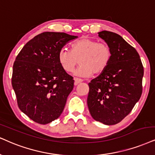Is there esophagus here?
Wrapping results in <instances>:
<instances>
[{"label":"esophagus","mask_w":155,"mask_h":155,"mask_svg":"<svg viewBox=\"0 0 155 155\" xmlns=\"http://www.w3.org/2000/svg\"><path fill=\"white\" fill-rule=\"evenodd\" d=\"M74 85H77L78 84H79L81 82H83V80L81 79H78V78H74Z\"/></svg>","instance_id":"obj_1"}]
</instances>
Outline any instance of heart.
Masks as SVG:
<instances>
[{
	"label": "heart",
	"instance_id": "1",
	"mask_svg": "<svg viewBox=\"0 0 155 155\" xmlns=\"http://www.w3.org/2000/svg\"><path fill=\"white\" fill-rule=\"evenodd\" d=\"M112 51L106 43L98 42L88 38H82L71 45V49L62 48L59 51L58 60L63 70L70 72L78 65L74 71L76 76L90 77L105 71L111 60Z\"/></svg>",
	"mask_w": 155,
	"mask_h": 155
}]
</instances>
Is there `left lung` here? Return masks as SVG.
<instances>
[{"mask_svg":"<svg viewBox=\"0 0 155 155\" xmlns=\"http://www.w3.org/2000/svg\"><path fill=\"white\" fill-rule=\"evenodd\" d=\"M98 36L110 46L112 57L105 71L88 83L87 106L95 121L114 125L122 121L140 98L144 68L137 51L121 36L108 31Z\"/></svg>","mask_w":155,"mask_h":155,"instance_id":"1","label":"left lung"}]
</instances>
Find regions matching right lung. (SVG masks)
Instances as JSON below:
<instances>
[{"mask_svg": "<svg viewBox=\"0 0 155 155\" xmlns=\"http://www.w3.org/2000/svg\"><path fill=\"white\" fill-rule=\"evenodd\" d=\"M77 37L64 32H43L24 45L13 63L11 84L17 104L38 124L54 121L64 110L74 80L61 67L58 54Z\"/></svg>", "mask_w": 155, "mask_h": 155, "instance_id": "add662e5", "label": "right lung"}]
</instances>
